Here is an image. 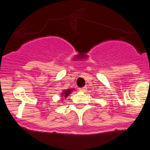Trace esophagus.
I'll use <instances>...</instances> for the list:
<instances>
[{"label": "esophagus", "instance_id": "34e87169", "mask_svg": "<svg viewBox=\"0 0 150 150\" xmlns=\"http://www.w3.org/2000/svg\"><path fill=\"white\" fill-rule=\"evenodd\" d=\"M79 90H80V92H86V87L80 88V89H79Z\"/></svg>", "mask_w": 150, "mask_h": 150}]
</instances>
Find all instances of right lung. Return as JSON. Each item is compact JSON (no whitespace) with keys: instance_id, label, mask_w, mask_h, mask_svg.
<instances>
[{"instance_id":"1","label":"right lung","mask_w":150,"mask_h":150,"mask_svg":"<svg viewBox=\"0 0 150 150\" xmlns=\"http://www.w3.org/2000/svg\"><path fill=\"white\" fill-rule=\"evenodd\" d=\"M72 90L73 89H66V90H64V92L62 93V95H61L62 96L61 97H65V98L69 96V94L70 93V92H72Z\"/></svg>"}]
</instances>
